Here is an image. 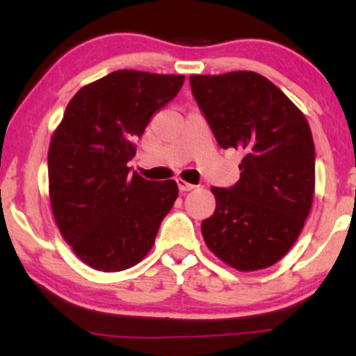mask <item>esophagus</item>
<instances>
[{"instance_id": "34e87169", "label": "esophagus", "mask_w": 356, "mask_h": 356, "mask_svg": "<svg viewBox=\"0 0 356 356\" xmlns=\"http://www.w3.org/2000/svg\"><path fill=\"white\" fill-rule=\"evenodd\" d=\"M177 187H179V190H180V191H191L193 188H196L193 184L185 182L184 179H177Z\"/></svg>"}]
</instances>
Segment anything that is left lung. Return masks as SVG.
Returning a JSON list of instances; mask_svg holds the SVG:
<instances>
[{
  "mask_svg": "<svg viewBox=\"0 0 356 356\" xmlns=\"http://www.w3.org/2000/svg\"><path fill=\"white\" fill-rule=\"evenodd\" d=\"M191 92L222 149L244 154L234 187H212L216 212L201 225L213 255L250 273L286 255L310 212L315 147L307 118L253 71L190 76Z\"/></svg>",
  "mask_w": 356,
  "mask_h": 356,
  "instance_id": "obj_1",
  "label": "left lung"
}]
</instances>
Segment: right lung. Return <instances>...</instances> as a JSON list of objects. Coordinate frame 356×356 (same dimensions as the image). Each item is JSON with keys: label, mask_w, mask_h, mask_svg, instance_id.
Listing matches in <instances>:
<instances>
[{"label": "right lung", "mask_w": 356, "mask_h": 356, "mask_svg": "<svg viewBox=\"0 0 356 356\" xmlns=\"http://www.w3.org/2000/svg\"><path fill=\"white\" fill-rule=\"evenodd\" d=\"M182 74L120 70L82 87L50 139L49 198L56 227L90 268L117 273L155 244L179 196L174 180L152 182L127 163L134 140L179 93Z\"/></svg>", "instance_id": "add662e5"}]
</instances>
